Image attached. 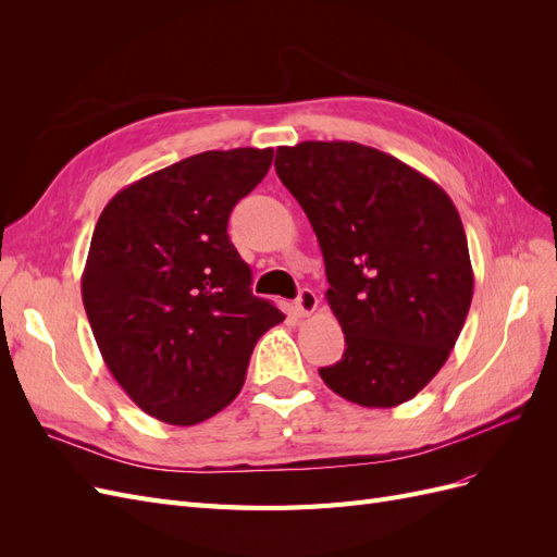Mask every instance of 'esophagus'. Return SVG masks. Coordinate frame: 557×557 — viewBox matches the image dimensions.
<instances>
[{
	"label": "esophagus",
	"mask_w": 557,
	"mask_h": 557,
	"mask_svg": "<svg viewBox=\"0 0 557 557\" xmlns=\"http://www.w3.org/2000/svg\"><path fill=\"white\" fill-rule=\"evenodd\" d=\"M315 309H318V297H315V293L309 290V288H305V290H301V293L297 295V299H295V311H297L299 315H311Z\"/></svg>",
	"instance_id": "34e87169"
}]
</instances>
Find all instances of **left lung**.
Here are the masks:
<instances>
[{
    "mask_svg": "<svg viewBox=\"0 0 557 557\" xmlns=\"http://www.w3.org/2000/svg\"><path fill=\"white\" fill-rule=\"evenodd\" d=\"M274 166L315 232L346 339L320 379L369 409L413 399L448 360L474 295L458 209L432 178L356 141L281 146Z\"/></svg>",
    "mask_w": 557,
    "mask_h": 557,
    "instance_id": "1",
    "label": "left lung"
}]
</instances>
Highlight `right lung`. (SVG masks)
Here are the masks:
<instances>
[{
	"label": "right lung",
	"instance_id": "1",
	"mask_svg": "<svg viewBox=\"0 0 557 557\" xmlns=\"http://www.w3.org/2000/svg\"><path fill=\"white\" fill-rule=\"evenodd\" d=\"M272 148L207 150L134 181L95 225L81 295L99 352L141 411L197 425L239 395L250 352L285 318L250 293L227 237Z\"/></svg>",
	"mask_w": 557,
	"mask_h": 557
}]
</instances>
